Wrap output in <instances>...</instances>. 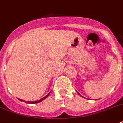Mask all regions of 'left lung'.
I'll list each match as a JSON object with an SVG mask.
<instances>
[{"mask_svg": "<svg viewBox=\"0 0 123 123\" xmlns=\"http://www.w3.org/2000/svg\"><path fill=\"white\" fill-rule=\"evenodd\" d=\"M78 95H80V94H79V93H78ZM80 96H81V95H80Z\"/></svg>", "mask_w": 123, "mask_h": 123, "instance_id": "obj_1", "label": "left lung"}]
</instances>
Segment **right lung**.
<instances>
[{"label":"right lung","mask_w":123,"mask_h":123,"mask_svg":"<svg viewBox=\"0 0 123 123\" xmlns=\"http://www.w3.org/2000/svg\"><path fill=\"white\" fill-rule=\"evenodd\" d=\"M50 92H51V91H50ZM50 93H49V94H48V95H47L45 96V97H44L42 98H41L40 100H36V101H33V102H30V101H28V102H26V103H30V104H31V103H32V104H35V103H38V102H41V101H42V100H44V99H45V98H46L49 95V94H50ZM19 100H21V101H23V100H21V99H19Z\"/></svg>","instance_id":"add662e5"}]
</instances>
